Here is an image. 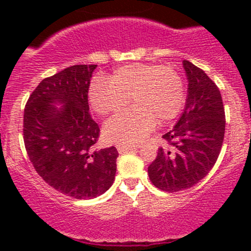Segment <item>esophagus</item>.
<instances>
[{"label":"esophagus","mask_w":251,"mask_h":251,"mask_svg":"<svg viewBox=\"0 0 251 251\" xmlns=\"http://www.w3.org/2000/svg\"><path fill=\"white\" fill-rule=\"evenodd\" d=\"M116 149H118V151L120 154L123 153H127V151H135V149H137V147H132V146H116Z\"/></svg>","instance_id":"esophagus-1"}]
</instances>
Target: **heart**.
I'll list each match as a JSON object with an SVG mask.
<instances>
[{
	"instance_id": "1",
	"label": "heart",
	"mask_w": 251,
	"mask_h": 251,
	"mask_svg": "<svg viewBox=\"0 0 251 251\" xmlns=\"http://www.w3.org/2000/svg\"><path fill=\"white\" fill-rule=\"evenodd\" d=\"M130 97L135 107L113 116L103 128L104 137L120 146L140 143L156 120H173L183 107V80L171 67L133 63L115 69L109 78L95 77L88 91L91 105L100 115L123 110Z\"/></svg>"
}]
</instances>
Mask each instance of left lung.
<instances>
[{
    "label": "left lung",
    "instance_id": "1",
    "mask_svg": "<svg viewBox=\"0 0 251 251\" xmlns=\"http://www.w3.org/2000/svg\"><path fill=\"white\" fill-rule=\"evenodd\" d=\"M188 98L178 123L163 136L166 146L149 165L151 183L174 193L191 188L214 168L225 137V108L216 83L188 60Z\"/></svg>",
    "mask_w": 251,
    "mask_h": 251
}]
</instances>
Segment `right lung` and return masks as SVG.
Wrapping results in <instances>:
<instances>
[{
  "label": "right lung",
  "instance_id": "add662e5",
  "mask_svg": "<svg viewBox=\"0 0 251 251\" xmlns=\"http://www.w3.org/2000/svg\"><path fill=\"white\" fill-rule=\"evenodd\" d=\"M96 67L73 65L44 78L24 109L23 137L32 166L52 188L75 199L103 194L116 173L115 147H95L100 130L90 114L88 87Z\"/></svg>",
  "mask_w": 251,
  "mask_h": 251
}]
</instances>
